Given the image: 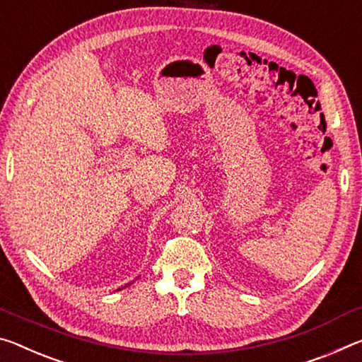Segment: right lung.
Instances as JSON below:
<instances>
[{
    "label": "right lung",
    "mask_w": 362,
    "mask_h": 362,
    "mask_svg": "<svg viewBox=\"0 0 362 362\" xmlns=\"http://www.w3.org/2000/svg\"><path fill=\"white\" fill-rule=\"evenodd\" d=\"M129 284H132V282H129ZM129 284H127V286H129ZM127 286H125V287H127ZM122 288H123V287H122ZM118 290H120V288H118Z\"/></svg>",
    "instance_id": "right-lung-1"
}]
</instances>
